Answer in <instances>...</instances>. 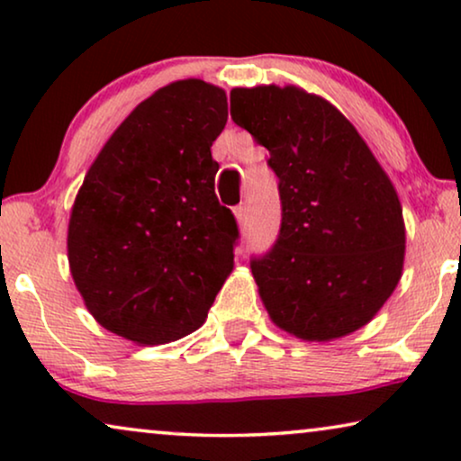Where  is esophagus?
Returning a JSON list of instances; mask_svg holds the SVG:
<instances>
[{
    "mask_svg": "<svg viewBox=\"0 0 461 461\" xmlns=\"http://www.w3.org/2000/svg\"><path fill=\"white\" fill-rule=\"evenodd\" d=\"M235 216H237V222H239V224H245V222H248V207H245V205H239L237 210H235Z\"/></svg>",
    "mask_w": 461,
    "mask_h": 461,
    "instance_id": "obj_1",
    "label": "esophagus"
}]
</instances>
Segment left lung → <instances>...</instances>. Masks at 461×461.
I'll use <instances>...</instances> for the list:
<instances>
[{"mask_svg": "<svg viewBox=\"0 0 461 461\" xmlns=\"http://www.w3.org/2000/svg\"><path fill=\"white\" fill-rule=\"evenodd\" d=\"M230 117L268 149L279 178V237L251 260L270 319L308 342L357 331L402 273L405 222L393 182L355 125L300 87H235Z\"/></svg>", "mask_w": 461, "mask_h": 461, "instance_id": "8db88e82", "label": "left lung"}]
</instances>
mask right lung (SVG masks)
Wrapping results in <instances>:
<instances>
[{"label":"right lung","instance_id":"obj_1","mask_svg":"<svg viewBox=\"0 0 461 461\" xmlns=\"http://www.w3.org/2000/svg\"><path fill=\"white\" fill-rule=\"evenodd\" d=\"M222 87L174 81L130 113L87 169L68 220V267L87 311L136 344L203 325L239 229L213 193Z\"/></svg>","mask_w":461,"mask_h":461}]
</instances>
